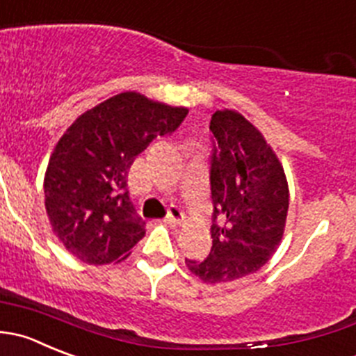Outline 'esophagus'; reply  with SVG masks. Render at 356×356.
Here are the masks:
<instances>
[{
	"instance_id": "esophagus-1",
	"label": "esophagus",
	"mask_w": 356,
	"mask_h": 356,
	"mask_svg": "<svg viewBox=\"0 0 356 356\" xmlns=\"http://www.w3.org/2000/svg\"><path fill=\"white\" fill-rule=\"evenodd\" d=\"M165 220H167L168 224H181L182 220H184V212L174 205L168 207V213L167 217H165Z\"/></svg>"
}]
</instances>
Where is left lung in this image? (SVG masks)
Masks as SVG:
<instances>
[{"instance_id": "1", "label": "left lung", "mask_w": 356, "mask_h": 356, "mask_svg": "<svg viewBox=\"0 0 356 356\" xmlns=\"http://www.w3.org/2000/svg\"><path fill=\"white\" fill-rule=\"evenodd\" d=\"M210 132L212 248L205 261L186 264L205 284H224L255 273L277 252L289 184L275 151L240 113L216 111Z\"/></svg>"}]
</instances>
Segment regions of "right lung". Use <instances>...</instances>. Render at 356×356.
I'll list each match as a JSON object with an SVG mask.
<instances>
[{
	"label": "right lung",
	"mask_w": 356,
	"mask_h": 356,
	"mask_svg": "<svg viewBox=\"0 0 356 356\" xmlns=\"http://www.w3.org/2000/svg\"><path fill=\"white\" fill-rule=\"evenodd\" d=\"M188 109L123 92L83 113L55 146L44 174V209L65 250L86 264L120 262L146 234L127 189L130 165Z\"/></svg>",
	"instance_id": "add662e5"
}]
</instances>
